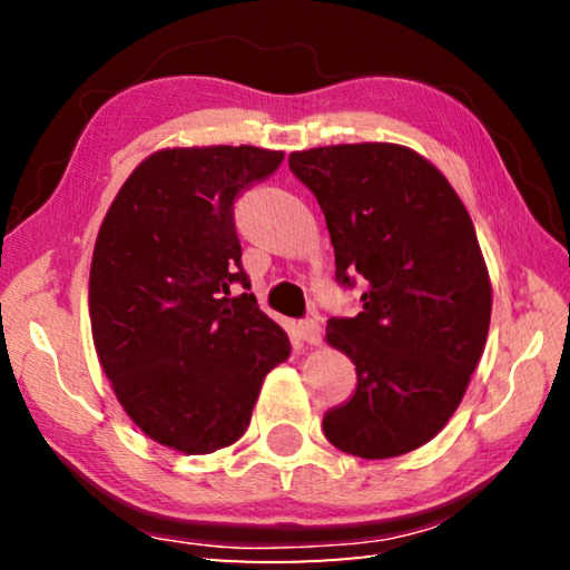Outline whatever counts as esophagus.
<instances>
[{
  "instance_id": "1",
  "label": "esophagus",
  "mask_w": 570,
  "mask_h": 570,
  "mask_svg": "<svg viewBox=\"0 0 570 570\" xmlns=\"http://www.w3.org/2000/svg\"><path fill=\"white\" fill-rule=\"evenodd\" d=\"M298 336H302V340L306 342V344H320L322 342V324H320V320H304V322H298Z\"/></svg>"
}]
</instances>
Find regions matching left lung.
<instances>
[{
  "label": "left lung",
  "instance_id": "left-lung-1",
  "mask_svg": "<svg viewBox=\"0 0 570 570\" xmlns=\"http://www.w3.org/2000/svg\"><path fill=\"white\" fill-rule=\"evenodd\" d=\"M288 168L320 200L336 282L364 278L362 312L326 324L356 390L324 414L334 448L364 460L412 452L445 428L485 350L488 266L448 178L394 142L312 148Z\"/></svg>",
  "mask_w": 570,
  "mask_h": 570
}]
</instances>
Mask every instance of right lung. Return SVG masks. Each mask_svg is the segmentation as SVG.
I'll return each mask as SVG.
<instances>
[{"label":"right lung","instance_id":"obj_1","mask_svg":"<svg viewBox=\"0 0 570 570\" xmlns=\"http://www.w3.org/2000/svg\"><path fill=\"white\" fill-rule=\"evenodd\" d=\"M254 146L168 148L122 183L90 266L100 364L150 440L208 455L244 435L286 332L258 308L240 264L234 204L282 166ZM245 288L238 297L229 288Z\"/></svg>","mask_w":570,"mask_h":570}]
</instances>
